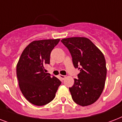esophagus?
Returning a JSON list of instances; mask_svg holds the SVG:
<instances>
[{"instance_id": "obj_1", "label": "esophagus", "mask_w": 122, "mask_h": 122, "mask_svg": "<svg viewBox=\"0 0 122 122\" xmlns=\"http://www.w3.org/2000/svg\"><path fill=\"white\" fill-rule=\"evenodd\" d=\"M59 76L60 77V78H61V80H64V79L66 78V76H65V75H59Z\"/></svg>"}]
</instances>
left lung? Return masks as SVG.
<instances>
[{
    "label": "left lung",
    "instance_id": "1",
    "mask_svg": "<svg viewBox=\"0 0 122 122\" xmlns=\"http://www.w3.org/2000/svg\"><path fill=\"white\" fill-rule=\"evenodd\" d=\"M61 42L70 52L74 67L80 71L74 85L69 88L73 100L81 106L91 105L104 89L107 72L104 55L85 37L64 39Z\"/></svg>",
    "mask_w": 122,
    "mask_h": 122
}]
</instances>
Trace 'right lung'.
I'll return each instance as SVG.
<instances>
[{
  "label": "right lung",
  "mask_w": 122,
  "mask_h": 122,
  "mask_svg": "<svg viewBox=\"0 0 122 122\" xmlns=\"http://www.w3.org/2000/svg\"><path fill=\"white\" fill-rule=\"evenodd\" d=\"M60 39L33 41L24 49L16 66L20 90L26 99L36 106L53 100L61 81L49 73L51 52Z\"/></svg>",
  "instance_id": "1"
}]
</instances>
